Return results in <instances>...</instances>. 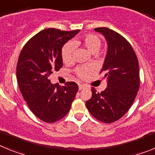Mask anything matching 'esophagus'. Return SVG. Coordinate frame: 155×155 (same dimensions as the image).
Segmentation results:
<instances>
[{
    "label": "esophagus",
    "mask_w": 155,
    "mask_h": 155,
    "mask_svg": "<svg viewBox=\"0 0 155 155\" xmlns=\"http://www.w3.org/2000/svg\"><path fill=\"white\" fill-rule=\"evenodd\" d=\"M84 87H85V86H84V84H79V90L83 89Z\"/></svg>",
    "instance_id": "obj_1"
}]
</instances>
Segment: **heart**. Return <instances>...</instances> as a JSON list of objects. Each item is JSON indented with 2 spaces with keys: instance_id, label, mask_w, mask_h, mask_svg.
Here are the masks:
<instances>
[{
  "instance_id": "heart-1",
  "label": "heart",
  "mask_w": 155,
  "mask_h": 155,
  "mask_svg": "<svg viewBox=\"0 0 155 155\" xmlns=\"http://www.w3.org/2000/svg\"><path fill=\"white\" fill-rule=\"evenodd\" d=\"M83 45L90 53H96L99 51L102 42L99 37L94 34H87L81 37L80 39H75L72 42H68L64 45L61 50V57L65 64H69L72 61V55L74 47ZM93 69L91 67H81L76 70L78 77L81 79L87 78L92 73Z\"/></svg>"
}]
</instances>
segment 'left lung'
Segmentation results:
<instances>
[{
  "label": "left lung",
  "instance_id": "left-lung-1",
  "mask_svg": "<svg viewBox=\"0 0 155 155\" xmlns=\"http://www.w3.org/2000/svg\"><path fill=\"white\" fill-rule=\"evenodd\" d=\"M94 31L105 36L108 45L101 70L107 87L100 93L91 87L92 95L85 104L94 118L111 124L127 113L136 98L140 87L139 64L134 49L124 37L105 27Z\"/></svg>",
  "mask_w": 155,
  "mask_h": 155
}]
</instances>
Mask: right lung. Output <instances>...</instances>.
<instances>
[{
	"mask_svg": "<svg viewBox=\"0 0 155 155\" xmlns=\"http://www.w3.org/2000/svg\"><path fill=\"white\" fill-rule=\"evenodd\" d=\"M79 31L42 30L27 42L19 55L16 69L19 89L31 112L46 123L64 118L78 91L75 82L57 85L51 84L49 77L62 68L63 46Z\"/></svg>",
	"mask_w": 155,
	"mask_h": 155,
	"instance_id": "1",
	"label": "right lung"
}]
</instances>
